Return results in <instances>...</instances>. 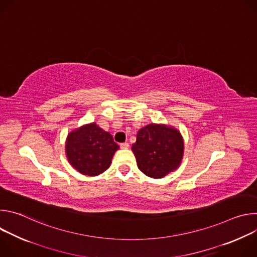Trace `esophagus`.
Segmentation results:
<instances>
[{
  "label": "esophagus",
  "mask_w": 257,
  "mask_h": 257,
  "mask_svg": "<svg viewBox=\"0 0 257 257\" xmlns=\"http://www.w3.org/2000/svg\"><path fill=\"white\" fill-rule=\"evenodd\" d=\"M120 148H121L122 150H127V149L129 148V143H128V142H123V143L120 144Z\"/></svg>",
  "instance_id": "esophagus-1"
}]
</instances>
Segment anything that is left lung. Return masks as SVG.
I'll list each match as a JSON object with an SVG mask.
<instances>
[{"label":"left lung","instance_id":"8db88e82","mask_svg":"<svg viewBox=\"0 0 257 257\" xmlns=\"http://www.w3.org/2000/svg\"><path fill=\"white\" fill-rule=\"evenodd\" d=\"M132 152L143 174L160 179L179 168L184 154V142L174 127L150 124L137 132Z\"/></svg>","mask_w":257,"mask_h":257}]
</instances>
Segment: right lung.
I'll list each match as a JSON object with an SVG mask.
<instances>
[{"mask_svg":"<svg viewBox=\"0 0 257 257\" xmlns=\"http://www.w3.org/2000/svg\"><path fill=\"white\" fill-rule=\"evenodd\" d=\"M65 148L70 165L80 174L93 177L109 168L119 145L108 132L90 123L71 131Z\"/></svg>","mask_w":257,"mask_h":257,"instance_id":"right-lung-1","label":"right lung"}]
</instances>
